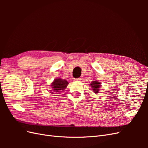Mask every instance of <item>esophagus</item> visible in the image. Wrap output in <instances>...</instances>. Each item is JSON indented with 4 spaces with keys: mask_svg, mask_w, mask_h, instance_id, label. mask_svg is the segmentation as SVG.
<instances>
[{
    "mask_svg": "<svg viewBox=\"0 0 148 148\" xmlns=\"http://www.w3.org/2000/svg\"><path fill=\"white\" fill-rule=\"evenodd\" d=\"M81 80H82V79L81 78L75 79V82H80V81H81Z\"/></svg>",
    "mask_w": 148,
    "mask_h": 148,
    "instance_id": "esophagus-1",
    "label": "esophagus"
}]
</instances>
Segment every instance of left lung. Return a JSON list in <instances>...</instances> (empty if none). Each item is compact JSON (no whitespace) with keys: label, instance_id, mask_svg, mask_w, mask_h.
I'll list each match as a JSON object with an SVG mask.
<instances>
[{"label":"left lung","instance_id":"8db88e82","mask_svg":"<svg viewBox=\"0 0 148 148\" xmlns=\"http://www.w3.org/2000/svg\"><path fill=\"white\" fill-rule=\"evenodd\" d=\"M90 86H91L92 90L94 91V92L97 94V92H99L101 89V83L97 81V80H94L93 82H91V83H90Z\"/></svg>","mask_w":148,"mask_h":148}]
</instances>
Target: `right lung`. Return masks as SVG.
<instances>
[{"label":"right lung","instance_id":"add662e5","mask_svg":"<svg viewBox=\"0 0 148 148\" xmlns=\"http://www.w3.org/2000/svg\"><path fill=\"white\" fill-rule=\"evenodd\" d=\"M69 82L66 79H63L60 78H57L51 83V90L50 92L51 94H53L54 92H59L60 91H63L65 90V89L66 88L67 85H68Z\"/></svg>","mask_w":148,"mask_h":148}]
</instances>
